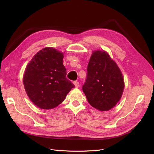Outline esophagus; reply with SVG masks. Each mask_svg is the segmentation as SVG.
Listing matches in <instances>:
<instances>
[{
  "label": "esophagus",
  "mask_w": 154,
  "mask_h": 154,
  "mask_svg": "<svg viewBox=\"0 0 154 154\" xmlns=\"http://www.w3.org/2000/svg\"><path fill=\"white\" fill-rule=\"evenodd\" d=\"M73 83H74V85H75V87H76V88H78V87H79V82H78V81H74V82H73Z\"/></svg>",
  "instance_id": "obj_1"
}]
</instances>
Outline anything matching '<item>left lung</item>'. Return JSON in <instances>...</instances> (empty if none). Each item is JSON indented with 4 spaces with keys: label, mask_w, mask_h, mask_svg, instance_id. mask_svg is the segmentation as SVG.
Segmentation results:
<instances>
[{
    "label": "left lung",
    "mask_w": 154,
    "mask_h": 154,
    "mask_svg": "<svg viewBox=\"0 0 154 154\" xmlns=\"http://www.w3.org/2000/svg\"><path fill=\"white\" fill-rule=\"evenodd\" d=\"M87 78L82 90L89 104L101 111L111 109L123 94L122 72L105 51L93 52L88 63Z\"/></svg>",
    "instance_id": "8db88e82"
}]
</instances>
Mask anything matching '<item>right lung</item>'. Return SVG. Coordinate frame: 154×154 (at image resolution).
<instances>
[{
	"instance_id": "obj_1",
	"label": "right lung",
	"mask_w": 154,
	"mask_h": 154,
	"mask_svg": "<svg viewBox=\"0 0 154 154\" xmlns=\"http://www.w3.org/2000/svg\"><path fill=\"white\" fill-rule=\"evenodd\" d=\"M62 53L45 48L32 58L23 78L27 96L35 105L51 109L62 103L74 85L66 78Z\"/></svg>"
}]
</instances>
